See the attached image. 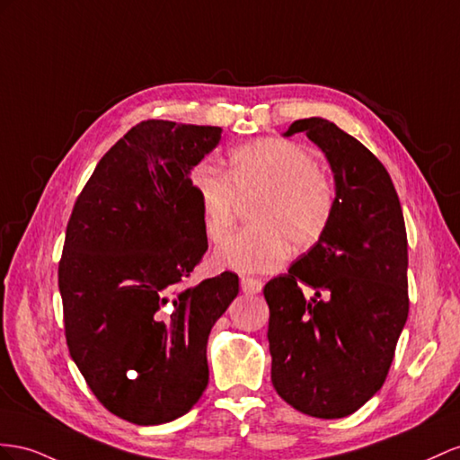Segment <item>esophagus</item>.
Listing matches in <instances>:
<instances>
[{
    "label": "esophagus",
    "instance_id": "1",
    "mask_svg": "<svg viewBox=\"0 0 460 460\" xmlns=\"http://www.w3.org/2000/svg\"><path fill=\"white\" fill-rule=\"evenodd\" d=\"M241 289L246 293V296H256V293L262 291V281L258 278L243 276L241 278Z\"/></svg>",
    "mask_w": 460,
    "mask_h": 460
}]
</instances>
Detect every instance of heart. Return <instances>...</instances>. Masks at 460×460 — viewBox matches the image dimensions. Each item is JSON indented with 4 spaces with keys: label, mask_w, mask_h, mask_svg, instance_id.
<instances>
[{
    "label": "heart",
    "mask_w": 460,
    "mask_h": 460,
    "mask_svg": "<svg viewBox=\"0 0 460 460\" xmlns=\"http://www.w3.org/2000/svg\"><path fill=\"white\" fill-rule=\"evenodd\" d=\"M190 188L204 231L219 241L233 223L237 196L261 194L251 208L252 226L229 234L214 262L234 272H272L297 249L319 241L334 214V184L316 169L311 153L288 139L262 137L229 153L227 174L209 164L190 172Z\"/></svg>",
    "instance_id": "obj_1"
}]
</instances>
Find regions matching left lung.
I'll list each match as a JSON object with an SVG mask.
<instances>
[{"mask_svg": "<svg viewBox=\"0 0 460 460\" xmlns=\"http://www.w3.org/2000/svg\"><path fill=\"white\" fill-rule=\"evenodd\" d=\"M301 132L331 164L336 202L323 237L264 288L272 383L303 414L334 420L359 410L391 369L408 319V241L383 163L326 118L296 120L284 136Z\"/></svg>", "mask_w": 460, "mask_h": 460, "instance_id": "1", "label": "left lung"}]
</instances>
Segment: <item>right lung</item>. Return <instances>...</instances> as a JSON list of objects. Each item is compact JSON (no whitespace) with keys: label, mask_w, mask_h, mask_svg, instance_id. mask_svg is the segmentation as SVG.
Instances as JSON below:
<instances>
[{"label":"right lung","mask_w":460,"mask_h":460,"mask_svg":"<svg viewBox=\"0 0 460 460\" xmlns=\"http://www.w3.org/2000/svg\"><path fill=\"white\" fill-rule=\"evenodd\" d=\"M221 132L134 126L99 161L67 223L58 286L69 353L99 402L137 426L198 402L211 326L239 296L233 272L186 286L208 251L190 172Z\"/></svg>","instance_id":"right-lung-1"}]
</instances>
